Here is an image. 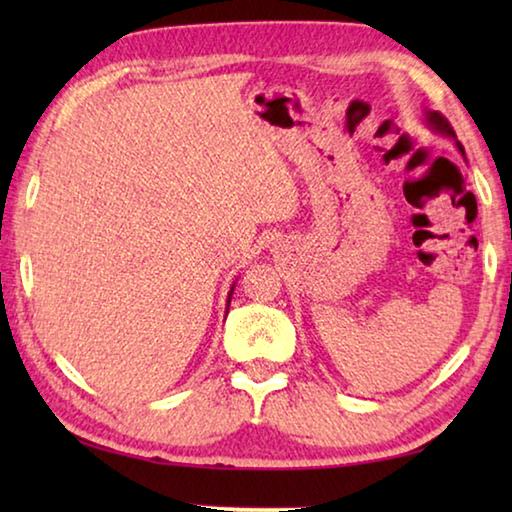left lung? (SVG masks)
<instances>
[{"label":"left lung","mask_w":512,"mask_h":512,"mask_svg":"<svg viewBox=\"0 0 512 512\" xmlns=\"http://www.w3.org/2000/svg\"><path fill=\"white\" fill-rule=\"evenodd\" d=\"M424 117H427V124L433 128V131L443 133V135H447V137H454V140H456V133H454L452 124H449V121H447V117H443V115H440V112H436V110H427V115H424ZM456 146H458V151H461V153L465 155L461 142H456Z\"/></svg>","instance_id":"left-lung-1"}]
</instances>
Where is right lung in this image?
Returning a JSON list of instances; mask_svg holds the SVG:
<instances>
[{
    "mask_svg": "<svg viewBox=\"0 0 512 512\" xmlns=\"http://www.w3.org/2000/svg\"><path fill=\"white\" fill-rule=\"evenodd\" d=\"M228 302H230V296H228Z\"/></svg>",
    "mask_w": 512,
    "mask_h": 512,
    "instance_id": "1",
    "label": "right lung"
}]
</instances>
